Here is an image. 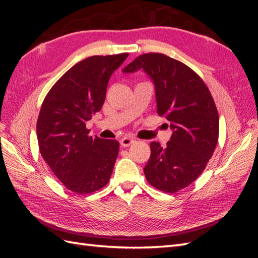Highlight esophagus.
I'll return each mask as SVG.
<instances>
[{
    "label": "esophagus",
    "instance_id": "1",
    "mask_svg": "<svg viewBox=\"0 0 258 258\" xmlns=\"http://www.w3.org/2000/svg\"><path fill=\"white\" fill-rule=\"evenodd\" d=\"M134 142H135V140H134V139H131V138H123V139H120L119 143H120V145H122L123 147H127V146H130V145L134 144Z\"/></svg>",
    "mask_w": 258,
    "mask_h": 258
}]
</instances>
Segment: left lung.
<instances>
[{
	"label": "left lung",
	"instance_id": "left-lung-1",
	"mask_svg": "<svg viewBox=\"0 0 258 258\" xmlns=\"http://www.w3.org/2000/svg\"><path fill=\"white\" fill-rule=\"evenodd\" d=\"M138 71L154 84L157 113L166 117L173 132L165 147L158 142L150 144L145 177L155 188L175 193L193 183L213 155L220 131L216 105L200 76L176 59L143 54L122 72Z\"/></svg>",
	"mask_w": 258,
	"mask_h": 258
}]
</instances>
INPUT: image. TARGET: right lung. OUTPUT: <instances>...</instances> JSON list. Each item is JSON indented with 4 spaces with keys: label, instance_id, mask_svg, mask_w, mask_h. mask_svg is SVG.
Wrapping results in <instances>:
<instances>
[{
    "label": "right lung",
    "instance_id": "add662e5",
    "mask_svg": "<svg viewBox=\"0 0 258 258\" xmlns=\"http://www.w3.org/2000/svg\"><path fill=\"white\" fill-rule=\"evenodd\" d=\"M128 56H91L75 64L47 93L36 124L42 157L70 190L93 193L111 177L116 140L90 136L86 122L100 112L109 78Z\"/></svg>",
    "mask_w": 258,
    "mask_h": 258
}]
</instances>
